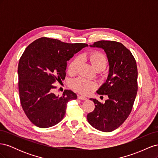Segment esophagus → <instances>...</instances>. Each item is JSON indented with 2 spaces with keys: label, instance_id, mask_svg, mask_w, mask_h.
I'll return each mask as SVG.
<instances>
[{
  "label": "esophagus",
  "instance_id": "esophagus-1",
  "mask_svg": "<svg viewBox=\"0 0 158 158\" xmlns=\"http://www.w3.org/2000/svg\"><path fill=\"white\" fill-rule=\"evenodd\" d=\"M78 98L80 99H81V100H86V99H87V98L84 96V95H78Z\"/></svg>",
  "mask_w": 158,
  "mask_h": 158
}]
</instances>
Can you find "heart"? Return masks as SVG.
Listing matches in <instances>:
<instances>
[{
    "label": "heart",
    "instance_id": "b5f03b06",
    "mask_svg": "<svg viewBox=\"0 0 158 158\" xmlns=\"http://www.w3.org/2000/svg\"><path fill=\"white\" fill-rule=\"evenodd\" d=\"M94 69L97 71L103 70L107 64V59L106 55L99 51H93L87 56ZM84 59V56H82ZM80 63V57H76L70 62L69 64L68 72L70 74H74L77 72L78 66ZM72 87L78 92L83 94L89 93L96 87V83L94 81L88 80L82 77L78 78L72 82Z\"/></svg>",
    "mask_w": 158,
    "mask_h": 158
}]
</instances>
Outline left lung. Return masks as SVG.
I'll use <instances>...</instances> for the list:
<instances>
[{
    "label": "left lung",
    "mask_w": 158,
    "mask_h": 158,
    "mask_svg": "<svg viewBox=\"0 0 158 158\" xmlns=\"http://www.w3.org/2000/svg\"><path fill=\"white\" fill-rule=\"evenodd\" d=\"M92 47L104 50L109 62V74L106 82L97 93L107 95L104 103L91 98L95 109L88 114V123L103 132H111L120 127L130 114L138 91V70L131 52L121 43L99 41Z\"/></svg>",
    "instance_id": "obj_1"
}]
</instances>
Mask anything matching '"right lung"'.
Here are the masks:
<instances>
[{
    "label": "right lung",
    "mask_w": 158,
    "mask_h": 158,
    "mask_svg": "<svg viewBox=\"0 0 158 158\" xmlns=\"http://www.w3.org/2000/svg\"><path fill=\"white\" fill-rule=\"evenodd\" d=\"M87 46L41 37L27 47L18 63V89L22 109L33 125L43 128L56 125L64 116L67 103L77 99L67 89L56 96L52 85L64 79L66 62Z\"/></svg>",
    "instance_id": "obj_1"
}]
</instances>
